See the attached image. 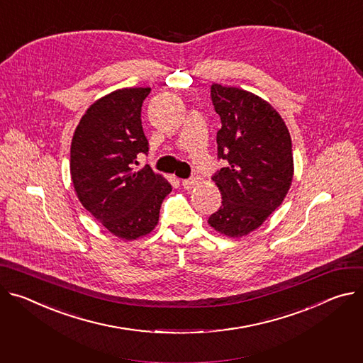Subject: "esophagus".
Segmentation results:
<instances>
[{"mask_svg": "<svg viewBox=\"0 0 363 363\" xmlns=\"http://www.w3.org/2000/svg\"><path fill=\"white\" fill-rule=\"evenodd\" d=\"M196 184H199V178H188V179H182V186L185 188V189H191V188H194Z\"/></svg>", "mask_w": 363, "mask_h": 363, "instance_id": "esophagus-1", "label": "esophagus"}]
</instances>
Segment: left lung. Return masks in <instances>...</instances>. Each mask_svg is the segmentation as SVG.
I'll use <instances>...</instances> for the list:
<instances>
[{"mask_svg":"<svg viewBox=\"0 0 363 363\" xmlns=\"http://www.w3.org/2000/svg\"><path fill=\"white\" fill-rule=\"evenodd\" d=\"M220 116L217 156L227 164L213 175L221 207L208 224L228 238H242L284 201L294 175L289 131L277 110L260 96L235 86L211 85Z\"/></svg>","mask_w":363,"mask_h":363,"instance_id":"left-lung-1","label":"left lung"}]
</instances>
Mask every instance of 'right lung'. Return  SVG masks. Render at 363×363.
I'll list each match as a JSON object with an SVG mask.
<instances>
[{
  "instance_id": "1",
  "label": "right lung",
  "mask_w": 363,
  "mask_h": 363,
  "mask_svg": "<svg viewBox=\"0 0 363 363\" xmlns=\"http://www.w3.org/2000/svg\"><path fill=\"white\" fill-rule=\"evenodd\" d=\"M150 88H123L96 100L82 116L71 145V177L81 204L124 240L146 236L159 221L172 186L150 167L135 171L149 152L142 104Z\"/></svg>"
}]
</instances>
